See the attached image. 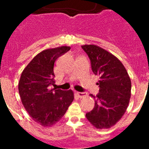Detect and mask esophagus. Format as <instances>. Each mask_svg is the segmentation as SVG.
Instances as JSON below:
<instances>
[{"mask_svg": "<svg viewBox=\"0 0 149 149\" xmlns=\"http://www.w3.org/2000/svg\"><path fill=\"white\" fill-rule=\"evenodd\" d=\"M76 94L77 95V96H78L79 98H84V96L86 95V93H81V92H77L76 93Z\"/></svg>", "mask_w": 149, "mask_h": 149, "instance_id": "obj_1", "label": "esophagus"}]
</instances>
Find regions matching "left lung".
I'll return each instance as SVG.
<instances>
[{
    "label": "left lung",
    "mask_w": 149,
    "mask_h": 149,
    "mask_svg": "<svg viewBox=\"0 0 149 149\" xmlns=\"http://www.w3.org/2000/svg\"><path fill=\"white\" fill-rule=\"evenodd\" d=\"M90 60L92 71L99 77V93L95 107L86 114V119L97 128H109L124 115L131 98V82L128 74L118 59L94 45L81 46Z\"/></svg>",
    "instance_id": "obj_1"
}]
</instances>
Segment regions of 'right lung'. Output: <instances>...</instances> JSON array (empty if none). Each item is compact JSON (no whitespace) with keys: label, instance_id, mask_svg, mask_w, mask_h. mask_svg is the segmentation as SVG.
Segmentation results:
<instances>
[{"label":"right lung","instance_id":"add662e5","mask_svg":"<svg viewBox=\"0 0 149 149\" xmlns=\"http://www.w3.org/2000/svg\"><path fill=\"white\" fill-rule=\"evenodd\" d=\"M70 47L47 49L31 60L21 75L18 91L24 108L35 122L51 126L65 113L74 99L72 90L51 89L54 84V65Z\"/></svg>","mask_w":149,"mask_h":149}]
</instances>
